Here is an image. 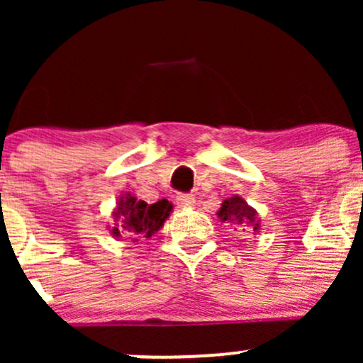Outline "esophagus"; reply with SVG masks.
Instances as JSON below:
<instances>
[{"instance_id":"esophagus-1","label":"esophagus","mask_w":363,"mask_h":363,"mask_svg":"<svg viewBox=\"0 0 363 363\" xmlns=\"http://www.w3.org/2000/svg\"><path fill=\"white\" fill-rule=\"evenodd\" d=\"M175 202H177L179 207H191V205H195V196L191 193H177Z\"/></svg>"}]
</instances>
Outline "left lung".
<instances>
[{
	"label": "left lung",
	"mask_w": 363,
	"mask_h": 363,
	"mask_svg": "<svg viewBox=\"0 0 363 363\" xmlns=\"http://www.w3.org/2000/svg\"><path fill=\"white\" fill-rule=\"evenodd\" d=\"M219 218L223 221L235 223V225H246V223H250V225H252V230H258V223L255 221L256 211L244 202L240 196H232V199L225 200L221 211H219Z\"/></svg>",
	"instance_id": "left-lung-1"
}]
</instances>
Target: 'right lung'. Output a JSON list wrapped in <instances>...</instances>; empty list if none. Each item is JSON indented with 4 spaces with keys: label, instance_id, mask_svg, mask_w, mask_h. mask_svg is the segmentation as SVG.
Returning <instances> with one entry per match:
<instances>
[{
    "label": "right lung",
    "instance_id": "obj_1",
    "mask_svg": "<svg viewBox=\"0 0 363 363\" xmlns=\"http://www.w3.org/2000/svg\"><path fill=\"white\" fill-rule=\"evenodd\" d=\"M172 203L167 199L156 203H145L144 200H137L131 195L121 196L117 208L113 212L119 228H113V235H126L128 239L138 240L140 237H151L163 226L164 219L170 216Z\"/></svg>",
    "mask_w": 363,
    "mask_h": 363
}]
</instances>
